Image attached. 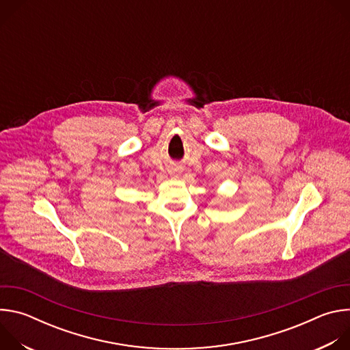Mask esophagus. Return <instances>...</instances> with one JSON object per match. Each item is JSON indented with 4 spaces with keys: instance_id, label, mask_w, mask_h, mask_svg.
<instances>
[{
    "instance_id": "1",
    "label": "esophagus",
    "mask_w": 350,
    "mask_h": 350,
    "mask_svg": "<svg viewBox=\"0 0 350 350\" xmlns=\"http://www.w3.org/2000/svg\"><path fill=\"white\" fill-rule=\"evenodd\" d=\"M177 173H178V172H177V170H176V172H174V174H177Z\"/></svg>"
}]
</instances>
